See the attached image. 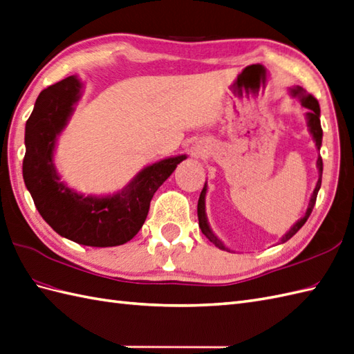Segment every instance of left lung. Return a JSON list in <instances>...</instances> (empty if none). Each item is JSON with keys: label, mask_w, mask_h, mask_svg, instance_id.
I'll return each mask as SVG.
<instances>
[{"label": "left lung", "mask_w": 354, "mask_h": 354, "mask_svg": "<svg viewBox=\"0 0 354 354\" xmlns=\"http://www.w3.org/2000/svg\"><path fill=\"white\" fill-rule=\"evenodd\" d=\"M290 94H291L292 97H297V99L300 100L301 106L308 108V112H306V122H308L309 132H311V135H313V138H314V142H315V145H317V149L320 150L322 141H323V129H322V123H320V105H318V102H317V99H315L314 96H311V94H308L304 88L299 87V85H297V87L290 88ZM317 168H318V182H317L314 192H313V195H311V200H309L308 209H306L304 216H301V218L295 223V225H292V227L286 232V234H283V236L281 237V243H286L287 240H290L301 227L305 225V222L308 221L309 214H311V212H313V209H314L315 200H317V194H318V191H320V186H322V176H323V159H322V156H318V159H317ZM205 194H207V182H205V185H204V187H203V191H201L200 200H198V222H200V228H201V231H203V234H204L207 239H209L214 246L222 249V251H230V249L221 242V239H219L216 234H214L213 230H212L210 225H209V221H207V214H205Z\"/></svg>", "instance_id": "left-lung-1"}]
</instances>
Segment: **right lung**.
<instances>
[{
	"label": "right lung",
	"mask_w": 354,
	"mask_h": 354,
	"mask_svg": "<svg viewBox=\"0 0 354 354\" xmlns=\"http://www.w3.org/2000/svg\"><path fill=\"white\" fill-rule=\"evenodd\" d=\"M81 94L82 82L75 75L39 94L25 124L24 182L41 218L59 236L85 246H118L138 234L154 192L186 154L151 163L112 195L77 194L59 178L54 153Z\"/></svg>",
	"instance_id": "right-lung-1"
}]
</instances>
